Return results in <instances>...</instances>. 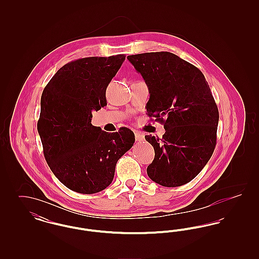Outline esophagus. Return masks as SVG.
<instances>
[{
  "label": "esophagus",
  "instance_id": "1",
  "mask_svg": "<svg viewBox=\"0 0 259 259\" xmlns=\"http://www.w3.org/2000/svg\"><path fill=\"white\" fill-rule=\"evenodd\" d=\"M134 134H135V139L137 142H141V141H143L145 138H144V135L142 134V133H140V132H138V131H135L134 132Z\"/></svg>",
  "mask_w": 259,
  "mask_h": 259
}]
</instances>
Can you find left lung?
Returning a JSON list of instances; mask_svg holds the SVG:
<instances>
[{
  "label": "left lung",
  "mask_w": 259,
  "mask_h": 259,
  "mask_svg": "<svg viewBox=\"0 0 259 259\" xmlns=\"http://www.w3.org/2000/svg\"><path fill=\"white\" fill-rule=\"evenodd\" d=\"M149 91V117L164 124L162 139L146 136L154 148L147 169L156 184L176 187L192 181L215 148L219 110L202 72L176 54L160 51L129 55Z\"/></svg>",
  "instance_id": "left-lung-1"
}]
</instances>
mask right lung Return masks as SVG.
<instances>
[{
    "label": "right lung",
    "instance_id": "add662e5",
    "mask_svg": "<svg viewBox=\"0 0 259 259\" xmlns=\"http://www.w3.org/2000/svg\"><path fill=\"white\" fill-rule=\"evenodd\" d=\"M124 60L118 54L70 62L42 91L37 132L44 154L54 176L75 192L108 187L117 161L135 143L129 128L107 133L91 124L92 111L107 105L106 89Z\"/></svg>",
    "mask_w": 259,
    "mask_h": 259
}]
</instances>
